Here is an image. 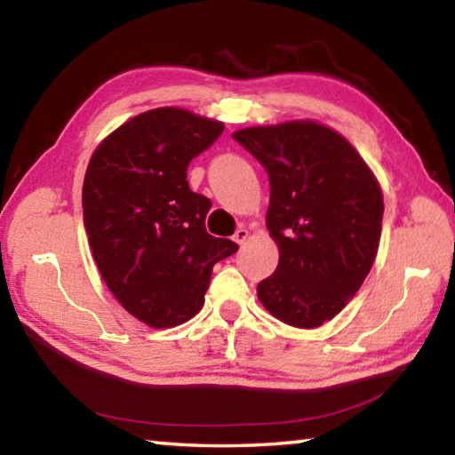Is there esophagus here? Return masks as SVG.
Returning <instances> with one entry per match:
<instances>
[{
    "instance_id": "34e87169",
    "label": "esophagus",
    "mask_w": 455,
    "mask_h": 455,
    "mask_svg": "<svg viewBox=\"0 0 455 455\" xmlns=\"http://www.w3.org/2000/svg\"><path fill=\"white\" fill-rule=\"evenodd\" d=\"M235 241L238 243V244H244L246 241H249V238H251V233H249V228H244V227H241V228H238L236 230V233H235Z\"/></svg>"
}]
</instances>
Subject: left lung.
<instances>
[{
    "label": "left lung",
    "instance_id": "1",
    "mask_svg": "<svg viewBox=\"0 0 455 455\" xmlns=\"http://www.w3.org/2000/svg\"><path fill=\"white\" fill-rule=\"evenodd\" d=\"M233 138L271 184L267 228L279 265L259 283V301L287 325L321 327L371 271L383 220L379 182L347 138L315 120L251 126Z\"/></svg>",
    "mask_w": 455,
    "mask_h": 455
}]
</instances>
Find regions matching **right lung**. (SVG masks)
Instances as JSON below:
<instances>
[{
  "label": "right lung",
  "instance_id": "right-lung-1",
  "mask_svg": "<svg viewBox=\"0 0 455 455\" xmlns=\"http://www.w3.org/2000/svg\"><path fill=\"white\" fill-rule=\"evenodd\" d=\"M222 130L184 108H154L108 134L90 158L82 206L92 255L112 295L148 327L195 317L212 267L238 249L206 233L212 203L187 180L190 160Z\"/></svg>",
  "mask_w": 455,
  "mask_h": 455
}]
</instances>
